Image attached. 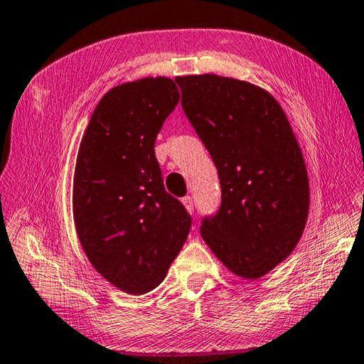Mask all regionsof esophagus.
<instances>
[{
    "label": "esophagus",
    "mask_w": 364,
    "mask_h": 364,
    "mask_svg": "<svg viewBox=\"0 0 364 364\" xmlns=\"http://www.w3.org/2000/svg\"><path fill=\"white\" fill-rule=\"evenodd\" d=\"M183 205L186 207V210L189 212V213H193L194 212V197L193 196H186V197H183Z\"/></svg>",
    "instance_id": "1"
}]
</instances>
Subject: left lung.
I'll use <instances>...</instances> for the list:
<instances>
[{"mask_svg": "<svg viewBox=\"0 0 364 364\" xmlns=\"http://www.w3.org/2000/svg\"><path fill=\"white\" fill-rule=\"evenodd\" d=\"M184 114L218 170L221 205L200 234L218 260L258 279L292 254L310 207L305 160L284 110L258 86L176 77Z\"/></svg>", "mask_w": 364, "mask_h": 364, "instance_id": "8db88e82", "label": "left lung"}]
</instances>
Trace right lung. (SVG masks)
<instances>
[{"label": "right lung", "mask_w": 364, "mask_h": 364, "mask_svg": "<svg viewBox=\"0 0 364 364\" xmlns=\"http://www.w3.org/2000/svg\"><path fill=\"white\" fill-rule=\"evenodd\" d=\"M180 91L147 77L104 95L80 143L73 220L95 269L120 291L141 295L164 281L191 230V215L164 186L154 152Z\"/></svg>", "instance_id": "add662e5"}]
</instances>
